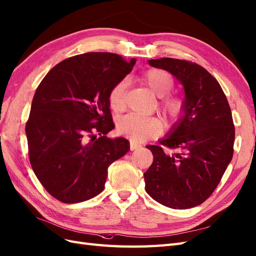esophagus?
Masks as SVG:
<instances>
[{"mask_svg":"<svg viewBox=\"0 0 256 256\" xmlns=\"http://www.w3.org/2000/svg\"><path fill=\"white\" fill-rule=\"evenodd\" d=\"M140 147H141L140 144L134 143V142H132V141L130 142V150H138V148H140Z\"/></svg>","mask_w":256,"mask_h":256,"instance_id":"1","label":"esophagus"}]
</instances>
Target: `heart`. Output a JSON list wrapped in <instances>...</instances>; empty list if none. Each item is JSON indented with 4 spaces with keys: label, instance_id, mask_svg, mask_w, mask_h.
I'll list each match as a JSON object with an SVG mask.
<instances>
[{
    "label": "heart",
    "instance_id": "b5f03b06",
    "mask_svg": "<svg viewBox=\"0 0 256 256\" xmlns=\"http://www.w3.org/2000/svg\"><path fill=\"white\" fill-rule=\"evenodd\" d=\"M143 81L154 94L161 97L160 108L168 120H175L182 112V102L172 95H166L174 88L173 76L164 69L152 68L144 72ZM127 81L116 83L109 92V104L115 112H120L125 108ZM116 130L134 142H143L156 136L161 130V122L152 116L127 114L118 118Z\"/></svg>",
    "mask_w": 256,
    "mask_h": 256
}]
</instances>
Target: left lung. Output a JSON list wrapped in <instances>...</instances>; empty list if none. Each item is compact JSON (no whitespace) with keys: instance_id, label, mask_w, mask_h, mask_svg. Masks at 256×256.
I'll list each match as a JSON object with an SVG mask.
<instances>
[{"instance_id":"1","label":"left lung","mask_w":256,"mask_h":256,"mask_svg":"<svg viewBox=\"0 0 256 256\" xmlns=\"http://www.w3.org/2000/svg\"><path fill=\"white\" fill-rule=\"evenodd\" d=\"M148 64L171 72L182 84L184 100L182 115L160 145L146 146L154 161L144 173L145 190L166 207H196L212 194L233 158L230 108L219 82L202 66L171 58Z\"/></svg>"}]
</instances>
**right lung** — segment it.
Wrapping results in <instances>:
<instances>
[{
	"mask_svg": "<svg viewBox=\"0 0 256 256\" xmlns=\"http://www.w3.org/2000/svg\"><path fill=\"white\" fill-rule=\"evenodd\" d=\"M136 60L109 52L80 54L54 66L38 85L26 126L30 162L60 202L98 196L108 168L130 150L125 138L106 134L115 127L109 92Z\"/></svg>",
	"mask_w": 256,
	"mask_h": 256,
	"instance_id": "obj_1",
	"label": "right lung"
}]
</instances>
